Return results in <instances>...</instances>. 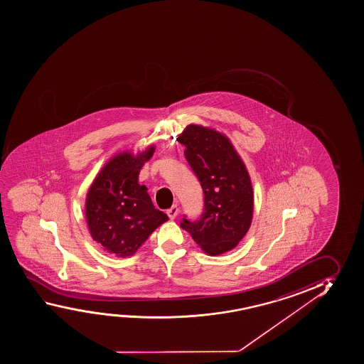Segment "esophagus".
Returning a JSON list of instances; mask_svg holds the SVG:
<instances>
[{"instance_id":"obj_1","label":"esophagus","mask_w":364,"mask_h":364,"mask_svg":"<svg viewBox=\"0 0 364 364\" xmlns=\"http://www.w3.org/2000/svg\"><path fill=\"white\" fill-rule=\"evenodd\" d=\"M178 212V207L174 205V206L171 207L169 210H167V215H168V218H171V220H174V218H177Z\"/></svg>"}]
</instances>
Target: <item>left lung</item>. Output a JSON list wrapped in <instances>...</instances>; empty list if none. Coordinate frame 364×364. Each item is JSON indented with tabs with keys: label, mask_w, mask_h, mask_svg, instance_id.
I'll return each mask as SVG.
<instances>
[{
	"label": "left lung",
	"mask_w": 364,
	"mask_h": 364,
	"mask_svg": "<svg viewBox=\"0 0 364 364\" xmlns=\"http://www.w3.org/2000/svg\"><path fill=\"white\" fill-rule=\"evenodd\" d=\"M177 141L201 183L205 207L196 221L183 218L181 228L207 255L235 249L249 231L254 213V192L245 163L223 133L190 124Z\"/></svg>",
	"instance_id": "left-lung-1"
}]
</instances>
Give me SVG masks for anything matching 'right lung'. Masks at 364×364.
Masks as SVG:
<instances>
[{"mask_svg":"<svg viewBox=\"0 0 364 364\" xmlns=\"http://www.w3.org/2000/svg\"><path fill=\"white\" fill-rule=\"evenodd\" d=\"M156 146L136 153L120 152L105 163L92 181L85 201V218L92 240L118 257L134 255L149 235L168 216L153 206L138 176Z\"/></svg>","mask_w":364,"mask_h":364,"instance_id":"right-lung-1","label":"right lung"}]
</instances>
